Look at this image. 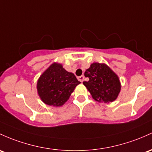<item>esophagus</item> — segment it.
I'll list each match as a JSON object with an SVG mask.
<instances>
[{
    "instance_id": "1",
    "label": "esophagus",
    "mask_w": 152,
    "mask_h": 152,
    "mask_svg": "<svg viewBox=\"0 0 152 152\" xmlns=\"http://www.w3.org/2000/svg\"><path fill=\"white\" fill-rule=\"evenodd\" d=\"M84 76H81L78 77V79H79V81H81V82H83V81H84Z\"/></svg>"
}]
</instances>
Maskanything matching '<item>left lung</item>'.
I'll return each mask as SVG.
<instances>
[{"label": "left lung", "instance_id": "obj_1", "mask_svg": "<svg viewBox=\"0 0 152 152\" xmlns=\"http://www.w3.org/2000/svg\"><path fill=\"white\" fill-rule=\"evenodd\" d=\"M84 76L89 78V81L83 84L93 99L105 103L115 100L121 91V84L118 76L107 65L92 63Z\"/></svg>", "mask_w": 152, "mask_h": 152}]
</instances>
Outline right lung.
<instances>
[{
  "label": "right lung",
  "mask_w": 152,
  "mask_h": 152,
  "mask_svg": "<svg viewBox=\"0 0 152 152\" xmlns=\"http://www.w3.org/2000/svg\"><path fill=\"white\" fill-rule=\"evenodd\" d=\"M75 75L68 72L59 63H53L45 71L37 81V91L48 105H63L80 84Z\"/></svg>",
  "instance_id": "right-lung-1"
}]
</instances>
